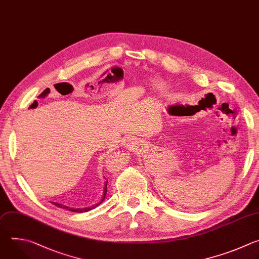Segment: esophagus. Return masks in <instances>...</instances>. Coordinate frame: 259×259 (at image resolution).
Segmentation results:
<instances>
[{
    "label": "esophagus",
    "instance_id": "esophagus-1",
    "mask_svg": "<svg viewBox=\"0 0 259 259\" xmlns=\"http://www.w3.org/2000/svg\"><path fill=\"white\" fill-rule=\"evenodd\" d=\"M122 146H124V147H133V146H136V144H137V142L133 139V138H125L123 141H122Z\"/></svg>",
    "mask_w": 259,
    "mask_h": 259
}]
</instances>
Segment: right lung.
<instances>
[{"mask_svg": "<svg viewBox=\"0 0 259 259\" xmlns=\"http://www.w3.org/2000/svg\"><path fill=\"white\" fill-rule=\"evenodd\" d=\"M107 183H108V181L105 182V185H104V194H103V197H102L101 201L98 202L97 204L91 206V207H85V208H72V207H69V206L63 205V204H61V203H57V202H51V203H53L55 206H57V207H60V208H63V209H67V210L72 211V212H87V211H89V210H92V209L96 208L97 206H99V205L103 202V200L105 199L106 193H107Z\"/></svg>", "mask_w": 259, "mask_h": 259, "instance_id": "obj_1", "label": "right lung"}]
</instances>
